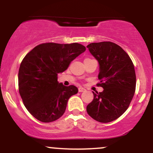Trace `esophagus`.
Returning a JSON list of instances; mask_svg holds the SVG:
<instances>
[{"label":"esophagus","mask_w":153,"mask_h":153,"mask_svg":"<svg viewBox=\"0 0 153 153\" xmlns=\"http://www.w3.org/2000/svg\"><path fill=\"white\" fill-rule=\"evenodd\" d=\"M86 90H85V88H82V87H79L78 88V91L79 92H84V91H85Z\"/></svg>","instance_id":"34e87169"}]
</instances>
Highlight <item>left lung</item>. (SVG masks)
<instances>
[{
    "instance_id": "1",
    "label": "left lung",
    "mask_w": 153,
    "mask_h": 153,
    "mask_svg": "<svg viewBox=\"0 0 153 153\" xmlns=\"http://www.w3.org/2000/svg\"><path fill=\"white\" fill-rule=\"evenodd\" d=\"M99 64L98 78L103 88L94 94L86 111L99 122L108 123L122 116L129 107L136 87V75L132 61L127 52L111 42L91 43L87 46Z\"/></svg>"
}]
</instances>
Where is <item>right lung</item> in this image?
Wrapping results in <instances>:
<instances>
[{
	"label": "right lung",
	"mask_w": 153,
	"mask_h": 153,
	"mask_svg": "<svg viewBox=\"0 0 153 153\" xmlns=\"http://www.w3.org/2000/svg\"><path fill=\"white\" fill-rule=\"evenodd\" d=\"M85 51L78 43H44L23 59L18 75L19 94L26 109L39 121L54 122L65 113L68 99L78 90L59 82L57 75Z\"/></svg>",
	"instance_id": "add662e5"
}]
</instances>
